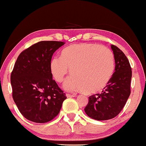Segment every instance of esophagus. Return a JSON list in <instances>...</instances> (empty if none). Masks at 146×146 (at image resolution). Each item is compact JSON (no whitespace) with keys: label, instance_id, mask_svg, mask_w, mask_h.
<instances>
[{"label":"esophagus","instance_id":"34e87169","mask_svg":"<svg viewBox=\"0 0 146 146\" xmlns=\"http://www.w3.org/2000/svg\"><path fill=\"white\" fill-rule=\"evenodd\" d=\"M67 97H75L76 96V94H69V93H67L66 94Z\"/></svg>","mask_w":146,"mask_h":146}]
</instances>
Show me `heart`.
<instances>
[{
    "label": "heart",
    "instance_id": "obj_1",
    "mask_svg": "<svg viewBox=\"0 0 146 146\" xmlns=\"http://www.w3.org/2000/svg\"><path fill=\"white\" fill-rule=\"evenodd\" d=\"M50 69L58 83L64 80L71 69L74 75L64 84L67 91L95 93L109 83L114 70V56L109 49L100 45L73 44L63 49L61 57H53Z\"/></svg>",
    "mask_w": 146,
    "mask_h": 146
}]
</instances>
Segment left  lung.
Masks as SVG:
<instances>
[{
	"label": "left lung",
	"instance_id": "obj_1",
	"mask_svg": "<svg viewBox=\"0 0 146 146\" xmlns=\"http://www.w3.org/2000/svg\"><path fill=\"white\" fill-rule=\"evenodd\" d=\"M115 60L114 72L101 93L91 95L85 108L87 116L96 120L116 117L123 109L130 96L132 68L126 55L112 45Z\"/></svg>",
	"mask_w": 146,
	"mask_h": 146
}]
</instances>
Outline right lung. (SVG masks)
<instances>
[{
	"instance_id": "1",
	"label": "right lung",
	"mask_w": 146,
	"mask_h": 146,
	"mask_svg": "<svg viewBox=\"0 0 146 146\" xmlns=\"http://www.w3.org/2000/svg\"><path fill=\"white\" fill-rule=\"evenodd\" d=\"M65 44L42 41L20 53L11 75L12 98L24 117L46 123L59 113L65 93L52 79L50 62L57 49Z\"/></svg>"
}]
</instances>
